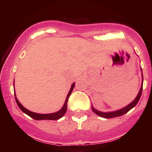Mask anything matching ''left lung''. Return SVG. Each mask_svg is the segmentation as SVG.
Wrapping results in <instances>:
<instances>
[{"label":"left lung","mask_w":152,"mask_h":152,"mask_svg":"<svg viewBox=\"0 0 152 152\" xmlns=\"http://www.w3.org/2000/svg\"><path fill=\"white\" fill-rule=\"evenodd\" d=\"M141 71H142V85H141V88L139 89V93H138L137 97L134 99V100L132 102H131L129 104L125 106V107L122 108L116 111H109V112H103V111H98L97 109H96L93 106H91V109L92 111L95 113L96 114L98 115V116H101V117L105 118H114V117H118V116H121L122 115L125 114L126 113L128 112L129 111H130L131 109H133V108L137 104V103L139 102V99H140L141 96H142V89H143V74H142V69H141Z\"/></svg>","instance_id":"obj_1"}]
</instances>
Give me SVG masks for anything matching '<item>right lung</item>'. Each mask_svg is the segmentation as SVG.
Wrapping results in <instances>:
<instances>
[{
    "mask_svg": "<svg viewBox=\"0 0 152 152\" xmlns=\"http://www.w3.org/2000/svg\"><path fill=\"white\" fill-rule=\"evenodd\" d=\"M75 86V82L74 83H72L71 85L70 91L67 94V96H66L65 103H64V106L59 111H56L55 113H51V114H38V113H35V112H32V111H29L27 109H26L19 102V101L17 99L16 95H15V93H14L15 95V101H16L17 104H18V107L20 108V109L21 110L23 113H25L26 114H27L28 116H29L30 117H31L32 118H34L35 120H58L59 118H61L63 116H64V114H66V111H67V102H68V99H69V97L70 96L71 92H72L73 89H74Z\"/></svg>",
    "mask_w": 152,
    "mask_h": 152,
    "instance_id": "add662e5",
    "label": "right lung"
}]
</instances>
